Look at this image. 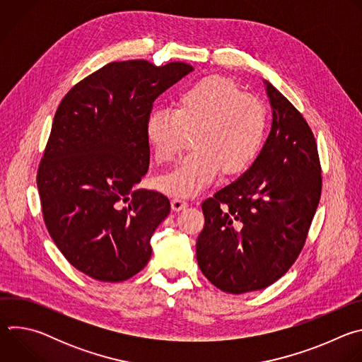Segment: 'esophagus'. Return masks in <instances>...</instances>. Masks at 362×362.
Returning a JSON list of instances; mask_svg holds the SVG:
<instances>
[{
  "mask_svg": "<svg viewBox=\"0 0 362 362\" xmlns=\"http://www.w3.org/2000/svg\"><path fill=\"white\" fill-rule=\"evenodd\" d=\"M187 204H189V203H187L186 200H183V199H179V197L172 199V209H173L175 212H179V211L187 208Z\"/></svg>",
  "mask_w": 362,
  "mask_h": 362,
  "instance_id": "34e87169",
  "label": "esophagus"
}]
</instances>
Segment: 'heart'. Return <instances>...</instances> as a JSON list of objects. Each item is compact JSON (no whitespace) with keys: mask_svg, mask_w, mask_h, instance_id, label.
I'll list each match as a JSON object with an SVG mask.
<instances>
[{"mask_svg":"<svg viewBox=\"0 0 362 362\" xmlns=\"http://www.w3.org/2000/svg\"><path fill=\"white\" fill-rule=\"evenodd\" d=\"M268 130V112L256 95L246 94L230 78L203 77L185 87L175 109L158 107L146 119V139L160 165L175 160L187 134L194 148L166 176L159 187L190 197L218 176L238 175L259 154Z\"/></svg>","mask_w":362,"mask_h":362,"instance_id":"b5f03b06","label":"heart"}]
</instances>
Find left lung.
Listing matches in <instances>:
<instances>
[{
	"instance_id": "obj_1",
	"label": "left lung",
	"mask_w": 362,
	"mask_h": 362,
	"mask_svg": "<svg viewBox=\"0 0 362 362\" xmlns=\"http://www.w3.org/2000/svg\"><path fill=\"white\" fill-rule=\"evenodd\" d=\"M271 133L252 166L202 203L200 271L229 293L264 289L293 265L317 212L322 177L314 133L292 103L265 81Z\"/></svg>"
}]
</instances>
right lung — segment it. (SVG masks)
<instances>
[{"instance_id": "right-lung-1", "label": "right lung", "mask_w": 362, "mask_h": 362, "mask_svg": "<svg viewBox=\"0 0 362 362\" xmlns=\"http://www.w3.org/2000/svg\"><path fill=\"white\" fill-rule=\"evenodd\" d=\"M193 70L115 62L77 83L56 112L37 187L44 223L66 259L103 282L140 272L169 199L137 189L147 173L146 119L163 91Z\"/></svg>"}]
</instances>
